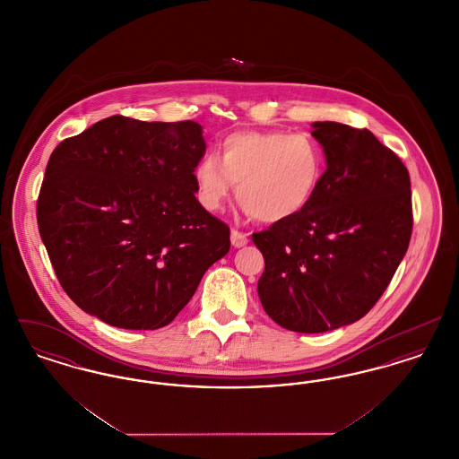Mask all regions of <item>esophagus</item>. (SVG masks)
<instances>
[{
	"instance_id": "34e87169",
	"label": "esophagus",
	"mask_w": 459,
	"mask_h": 459,
	"mask_svg": "<svg viewBox=\"0 0 459 459\" xmlns=\"http://www.w3.org/2000/svg\"><path fill=\"white\" fill-rule=\"evenodd\" d=\"M230 242H232V246L234 247H244L247 242H249V239H247V236L244 234V232H239V230H232L230 232Z\"/></svg>"
}]
</instances>
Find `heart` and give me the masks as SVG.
Masks as SVG:
<instances>
[{"label": "heart", "mask_w": 459, "mask_h": 459, "mask_svg": "<svg viewBox=\"0 0 459 459\" xmlns=\"http://www.w3.org/2000/svg\"><path fill=\"white\" fill-rule=\"evenodd\" d=\"M324 174V148L309 134L240 131L220 141L217 156L197 161L195 182L206 210H220L239 184L238 199L249 215L281 223L305 212Z\"/></svg>", "instance_id": "b5f03b06"}]
</instances>
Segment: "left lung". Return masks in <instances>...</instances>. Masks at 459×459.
Listing matches in <instances>:
<instances>
[{
  "label": "left lung",
  "mask_w": 459,
  "mask_h": 459,
  "mask_svg": "<svg viewBox=\"0 0 459 459\" xmlns=\"http://www.w3.org/2000/svg\"><path fill=\"white\" fill-rule=\"evenodd\" d=\"M327 170L303 213L253 234L264 272L258 296L281 327L318 333L363 318L404 258L411 182L368 129L315 122Z\"/></svg>",
  "instance_id": "left-lung-1"
}]
</instances>
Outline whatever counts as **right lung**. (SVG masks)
<instances>
[{
    "label": "right lung",
    "instance_id": "add662e5",
    "mask_svg": "<svg viewBox=\"0 0 459 459\" xmlns=\"http://www.w3.org/2000/svg\"><path fill=\"white\" fill-rule=\"evenodd\" d=\"M201 134L193 120L113 115L49 156L38 227L64 290L89 315L129 330L165 327L229 253V225L195 196Z\"/></svg>",
    "mask_w": 459,
    "mask_h": 459
}]
</instances>
